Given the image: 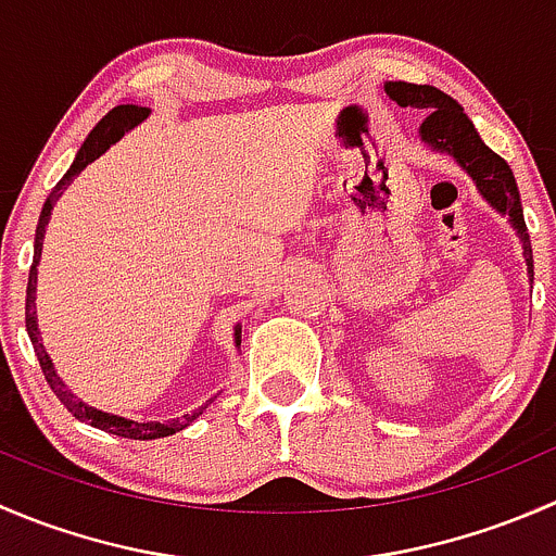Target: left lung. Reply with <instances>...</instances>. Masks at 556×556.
Returning <instances> with one entry per match:
<instances>
[{"label":"left lung","instance_id":"8db88e82","mask_svg":"<svg viewBox=\"0 0 556 556\" xmlns=\"http://www.w3.org/2000/svg\"><path fill=\"white\" fill-rule=\"evenodd\" d=\"M384 93L401 106H417V110L428 112V117L419 126V139L430 144V150L452 155L465 172L473 177L476 188L484 195L486 204L495 206L501 215H508L511 226L517 228L521 239V250H525L527 274L532 282V247L530 233H527L525 215H521V201L517 179H514L511 166L492 153L484 142H481L479 131L473 128L470 117L465 115L463 106L446 97L444 91L433 86H414V83H384Z\"/></svg>","mask_w":556,"mask_h":556}]
</instances>
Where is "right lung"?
Masks as SVG:
<instances>
[{
    "label": "right lung",
    "instance_id": "right-lung-1",
    "mask_svg": "<svg viewBox=\"0 0 556 556\" xmlns=\"http://www.w3.org/2000/svg\"><path fill=\"white\" fill-rule=\"evenodd\" d=\"M148 115H150L148 106L117 104L115 110L106 112L102 121L97 123V128H93V131L88 134L86 142H83V148L77 150L75 161H72L70 172H66L64 177L59 179V185H55V188L50 190L48 201H45L42 215H39V223H37L35 263H31L29 288H26V330H29V339H31V344H35L37 361H39V366H42V374H45V379H48L50 390L55 392V397H59V401L64 403L66 412H72V417H75V419H80V422L91 425V428L106 430V433L123 435V439H134V441H153V439H166V435L179 433V430L188 428V425L193 422V419L199 417V414H204V408L210 406V403L215 401L217 395L210 397V401H206L201 408H195L193 414H185V417L172 419V422H137V419L117 417V414H106V412H102V408L88 406L86 401H80V397H77L75 392L70 390V387L61 382V377H59V374H55V368H53V361H50L48 352H45L42 339H39V328H37L35 293H37V263H39V255H42L45 226H48L50 212H53V204H55V201H59V195L64 193L66 185H70L72 179L77 177V174L86 169V166L91 164V161H97L99 155L106 153V150H110V144H115L117 139L123 137V134L131 131L134 126H139V123H142ZM233 339H237V346L242 344V328H239V325H237V330H233Z\"/></svg>",
    "mask_w": 556,
    "mask_h": 556
}]
</instances>
